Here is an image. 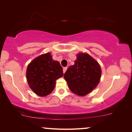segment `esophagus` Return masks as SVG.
<instances>
[{"label": "esophagus", "instance_id": "obj_1", "mask_svg": "<svg viewBox=\"0 0 132 132\" xmlns=\"http://www.w3.org/2000/svg\"><path fill=\"white\" fill-rule=\"evenodd\" d=\"M67 70V68H64L63 69V73H64L66 72Z\"/></svg>", "mask_w": 132, "mask_h": 132}]
</instances>
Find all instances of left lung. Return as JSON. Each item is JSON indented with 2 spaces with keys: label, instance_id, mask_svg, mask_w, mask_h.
Instances as JSON below:
<instances>
[{
  "label": "left lung",
  "instance_id": "obj_1",
  "mask_svg": "<svg viewBox=\"0 0 132 132\" xmlns=\"http://www.w3.org/2000/svg\"><path fill=\"white\" fill-rule=\"evenodd\" d=\"M101 77L100 64L87 53H79L73 65L64 75L68 87L73 93L84 97L97 87Z\"/></svg>",
  "mask_w": 132,
  "mask_h": 132
}]
</instances>
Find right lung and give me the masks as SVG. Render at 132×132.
<instances>
[{"mask_svg":"<svg viewBox=\"0 0 132 132\" xmlns=\"http://www.w3.org/2000/svg\"><path fill=\"white\" fill-rule=\"evenodd\" d=\"M51 53L41 54L28 64L26 78L32 91L40 97L50 94L56 86V81L63 76V68L54 60Z\"/></svg>","mask_w":132,"mask_h":132,"instance_id":"right-lung-1","label":"right lung"}]
</instances>
